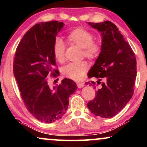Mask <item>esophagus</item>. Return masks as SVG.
Masks as SVG:
<instances>
[{"label":"esophagus","instance_id":"1","mask_svg":"<svg viewBox=\"0 0 147 147\" xmlns=\"http://www.w3.org/2000/svg\"><path fill=\"white\" fill-rule=\"evenodd\" d=\"M77 86L79 88H82L84 86V84L83 83H81V82H79V83H77Z\"/></svg>","mask_w":147,"mask_h":147}]
</instances>
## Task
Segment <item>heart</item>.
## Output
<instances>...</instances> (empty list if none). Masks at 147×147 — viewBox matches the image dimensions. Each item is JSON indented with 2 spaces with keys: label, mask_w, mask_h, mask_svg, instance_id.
I'll return each mask as SVG.
<instances>
[{
  "label": "heart",
  "mask_w": 147,
  "mask_h": 147,
  "mask_svg": "<svg viewBox=\"0 0 147 147\" xmlns=\"http://www.w3.org/2000/svg\"><path fill=\"white\" fill-rule=\"evenodd\" d=\"M94 34L90 31L83 28H76L67 35V41L70 44L76 45L82 48V56L90 60H94L99 57L102 50V44L98 41L93 40ZM65 46L61 38H57L53 44V55L55 59L59 63L65 61ZM86 61L71 63L62 68V75L66 78L79 81L83 78L88 70Z\"/></svg>",
  "instance_id": "1"
}]
</instances>
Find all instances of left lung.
Wrapping results in <instances>:
<instances>
[{"instance_id": "left-lung-1", "label": "left lung", "mask_w": 147, "mask_h": 147, "mask_svg": "<svg viewBox=\"0 0 147 147\" xmlns=\"http://www.w3.org/2000/svg\"><path fill=\"white\" fill-rule=\"evenodd\" d=\"M88 24L100 32L102 44L100 54L88 77L98 79L97 83L102 86L87 106L95 115L112 117L124 109L133 95L137 75L136 58L129 43L112 22H88ZM90 84L97 86L95 82L86 83Z\"/></svg>"}]
</instances>
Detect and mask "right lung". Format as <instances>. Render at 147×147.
Segmentation results:
<instances>
[{"instance_id": "right-lung-1", "label": "right lung", "mask_w": 147, "mask_h": 147, "mask_svg": "<svg viewBox=\"0 0 147 147\" xmlns=\"http://www.w3.org/2000/svg\"><path fill=\"white\" fill-rule=\"evenodd\" d=\"M63 22L38 23L25 34L15 53L13 71L20 95L28 111L38 121L52 123L66 112L69 97L77 89L75 82L64 79L58 86L48 84L49 75H59L55 68L53 44Z\"/></svg>"}]
</instances>
